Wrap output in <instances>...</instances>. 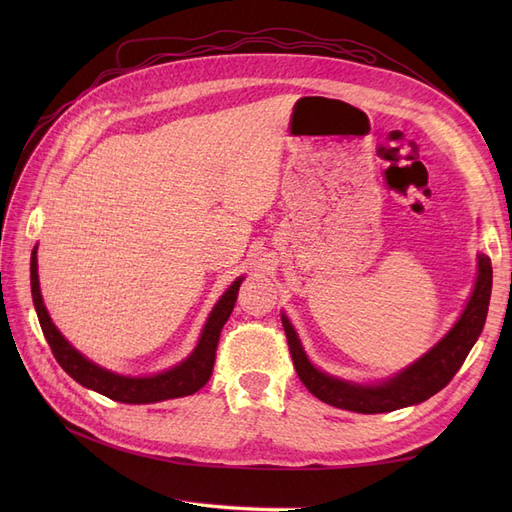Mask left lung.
<instances>
[{"instance_id":"1","label":"left lung","mask_w":512,"mask_h":512,"mask_svg":"<svg viewBox=\"0 0 512 512\" xmlns=\"http://www.w3.org/2000/svg\"><path fill=\"white\" fill-rule=\"evenodd\" d=\"M491 284V260L480 254L474 292L468 301L466 312L461 314L451 333H448L436 348H431L423 359H418L414 365L401 371V374L378 386L350 384L322 374L320 369H316L307 361L297 333H294L292 324L286 320V316H282L294 369H297V374L301 382L307 386L309 393L316 395L324 404L342 410L380 414L406 408L412 404H421V401L442 391L444 386L453 380L463 361H466V356L470 354L480 331L485 327L491 299Z\"/></svg>"}]
</instances>
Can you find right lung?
Returning <instances> with one entry per match:
<instances>
[{
    "mask_svg": "<svg viewBox=\"0 0 512 512\" xmlns=\"http://www.w3.org/2000/svg\"><path fill=\"white\" fill-rule=\"evenodd\" d=\"M29 280H32V297L36 305V314L40 320L42 333L46 342L51 346V352L66 371L70 378H74L79 384L87 386V389L96 391L108 399L121 401V404H153V401H164V399H175L192 395L198 389L209 382L215 365V350H218L220 333L226 320L232 314V307L237 301V292L241 286V277L237 282L224 292L220 303L215 305L211 312L203 335H200V342L196 350L190 354V359H185L181 365L164 371V374L151 376V378H126L117 376L113 371H106L91 361H87L81 352H76L66 339L61 335L55 324L51 322L49 314H46V307L42 303L40 294V282H38V260L36 250L32 252V267H29Z\"/></svg>",
    "mask_w": 512,
    "mask_h": 512,
    "instance_id": "right-lung-1",
    "label": "right lung"
}]
</instances>
